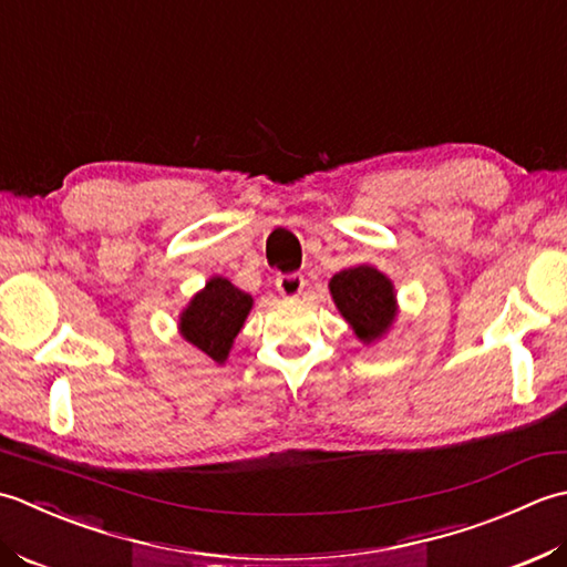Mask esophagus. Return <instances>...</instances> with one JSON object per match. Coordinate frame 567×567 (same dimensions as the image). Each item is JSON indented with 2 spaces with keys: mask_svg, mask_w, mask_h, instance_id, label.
<instances>
[{
  "mask_svg": "<svg viewBox=\"0 0 567 567\" xmlns=\"http://www.w3.org/2000/svg\"><path fill=\"white\" fill-rule=\"evenodd\" d=\"M303 286L306 279L300 274H281L279 279H276V288H279V293L286 298H296L303 293Z\"/></svg>",
  "mask_w": 567,
  "mask_h": 567,
  "instance_id": "obj_1",
  "label": "esophagus"
}]
</instances>
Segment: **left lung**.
<instances>
[{"label":"left lung","mask_w":567,"mask_h":567,"mask_svg":"<svg viewBox=\"0 0 567 567\" xmlns=\"http://www.w3.org/2000/svg\"><path fill=\"white\" fill-rule=\"evenodd\" d=\"M330 293L340 316L350 322L364 344L384 338L396 318L394 284L367 264L334 274Z\"/></svg>","instance_id":"left-lung-1"}]
</instances>
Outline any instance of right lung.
<instances>
[{
    "label": "right lung",
    "instance_id": "obj_1",
    "mask_svg": "<svg viewBox=\"0 0 567 567\" xmlns=\"http://www.w3.org/2000/svg\"><path fill=\"white\" fill-rule=\"evenodd\" d=\"M251 303V296L239 291L233 281L213 276L181 313L178 330L193 348L223 364L241 326H245Z\"/></svg>",
    "mask_w": 567,
    "mask_h": 567
}]
</instances>
